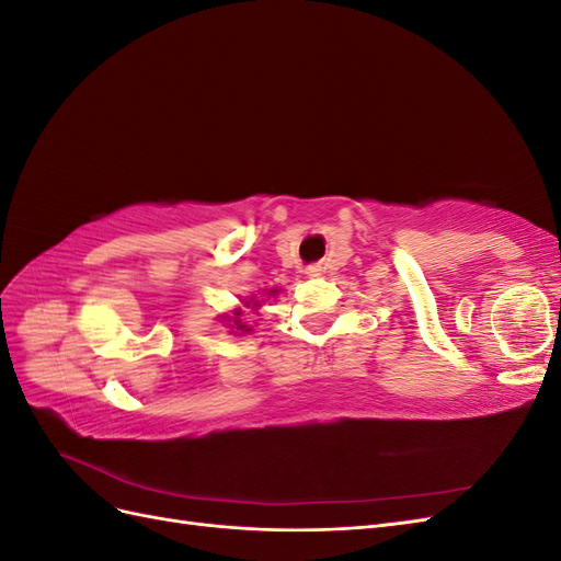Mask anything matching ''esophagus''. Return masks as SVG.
Listing matches in <instances>:
<instances>
[{
  "instance_id": "1",
  "label": "esophagus",
  "mask_w": 561,
  "mask_h": 561,
  "mask_svg": "<svg viewBox=\"0 0 561 561\" xmlns=\"http://www.w3.org/2000/svg\"><path fill=\"white\" fill-rule=\"evenodd\" d=\"M307 274H309V276H318V274H320V266H309Z\"/></svg>"
}]
</instances>
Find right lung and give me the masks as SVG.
<instances>
[{"label": "right lung", "instance_id": "1", "mask_svg": "<svg viewBox=\"0 0 561 561\" xmlns=\"http://www.w3.org/2000/svg\"><path fill=\"white\" fill-rule=\"evenodd\" d=\"M268 297H276L278 295V290H268L266 293ZM243 304H245V307H250V309H260L262 307V304H260V299H254V297H250V299H243ZM241 309H233V316H227V320L231 322V330H236V332H250V328L245 325V322L241 320Z\"/></svg>", "mask_w": 561, "mask_h": 561}]
</instances>
